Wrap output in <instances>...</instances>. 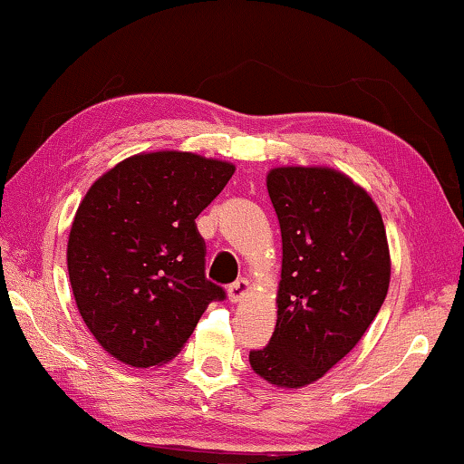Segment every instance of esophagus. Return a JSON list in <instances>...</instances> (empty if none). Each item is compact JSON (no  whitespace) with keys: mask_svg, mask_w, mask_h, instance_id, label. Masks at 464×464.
I'll list each match as a JSON object with an SVG mask.
<instances>
[{"mask_svg":"<svg viewBox=\"0 0 464 464\" xmlns=\"http://www.w3.org/2000/svg\"><path fill=\"white\" fill-rule=\"evenodd\" d=\"M249 289H252V285H249L247 278H239V281H235L233 285H229L227 293H229V299L233 301V304H237V301H241L247 295Z\"/></svg>","mask_w":464,"mask_h":464,"instance_id":"obj_1","label":"esophagus"}]
</instances>
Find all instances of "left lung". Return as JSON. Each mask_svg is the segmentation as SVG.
Segmentation results:
<instances>
[{"instance_id":"8db88e82","label":"left lung","mask_w":464,"mask_h":464,"mask_svg":"<svg viewBox=\"0 0 464 464\" xmlns=\"http://www.w3.org/2000/svg\"><path fill=\"white\" fill-rule=\"evenodd\" d=\"M283 239L276 326L249 365L278 388L318 382L362 341L391 285V249L372 196L330 167L266 175Z\"/></svg>"}]
</instances>
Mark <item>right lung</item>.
Instances as JSON below:
<instances>
[{
    "mask_svg": "<svg viewBox=\"0 0 464 464\" xmlns=\"http://www.w3.org/2000/svg\"><path fill=\"white\" fill-rule=\"evenodd\" d=\"M233 173V163L194 152H140L82 198L68 239L70 283L84 324L117 362L167 363L210 301L225 299L206 281L196 217Z\"/></svg>",
    "mask_w": 464,
    "mask_h": 464,
    "instance_id": "obj_1",
    "label": "right lung"
}]
</instances>
